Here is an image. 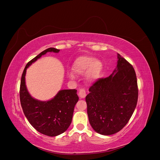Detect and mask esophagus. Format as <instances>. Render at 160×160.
I'll use <instances>...</instances> for the list:
<instances>
[{
  "mask_svg": "<svg viewBox=\"0 0 160 160\" xmlns=\"http://www.w3.org/2000/svg\"><path fill=\"white\" fill-rule=\"evenodd\" d=\"M78 95L80 98H84L86 97V92L85 91V89H80L79 90V93H78Z\"/></svg>",
  "mask_w": 160,
  "mask_h": 160,
  "instance_id": "34e87169",
  "label": "esophagus"
}]
</instances>
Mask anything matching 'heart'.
<instances>
[{"label":"heart","instance_id":"b5f03b06","mask_svg":"<svg viewBox=\"0 0 160 160\" xmlns=\"http://www.w3.org/2000/svg\"><path fill=\"white\" fill-rule=\"evenodd\" d=\"M72 70L77 74H84L86 82L93 83L98 80L101 76L103 64L101 61L94 57L82 56L76 59L72 65ZM67 75L71 79L74 78V74L71 71L67 72Z\"/></svg>","mask_w":160,"mask_h":160}]
</instances>
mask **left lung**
Here are the masks:
<instances>
[{
  "label": "left lung",
  "mask_w": 160,
  "mask_h": 160,
  "mask_svg": "<svg viewBox=\"0 0 160 160\" xmlns=\"http://www.w3.org/2000/svg\"><path fill=\"white\" fill-rule=\"evenodd\" d=\"M112 74L97 81L86 97L91 127L97 133L110 136L119 132L132 117L138 102L136 72L131 64L117 54Z\"/></svg>",
  "instance_id": "1"
}]
</instances>
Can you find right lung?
<instances>
[{
  "instance_id": "obj_1",
  "label": "right lung",
  "mask_w": 160,
  "mask_h": 160,
  "mask_svg": "<svg viewBox=\"0 0 160 160\" xmlns=\"http://www.w3.org/2000/svg\"><path fill=\"white\" fill-rule=\"evenodd\" d=\"M60 50L48 48L33 58L25 67L20 86V100L25 117L38 132L54 137L65 132L72 122L74 108L78 101L76 89H62L51 99L42 101L32 97L27 88V69L47 52L58 53Z\"/></svg>"
}]
</instances>
